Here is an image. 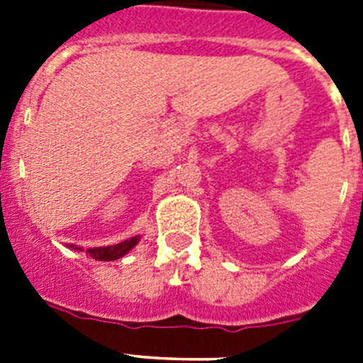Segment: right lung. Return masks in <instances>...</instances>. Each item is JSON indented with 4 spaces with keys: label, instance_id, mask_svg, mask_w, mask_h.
<instances>
[{
    "label": "right lung",
    "instance_id": "right-lung-1",
    "mask_svg": "<svg viewBox=\"0 0 363 363\" xmlns=\"http://www.w3.org/2000/svg\"><path fill=\"white\" fill-rule=\"evenodd\" d=\"M140 242V236H133L130 240H125V242L116 243V245H107V247H92V249H86V255L91 258L99 259V262H112V259H118L121 256H125L127 252L133 249L136 243ZM74 251H83L82 247L78 245H69Z\"/></svg>",
    "mask_w": 363,
    "mask_h": 363
}]
</instances>
